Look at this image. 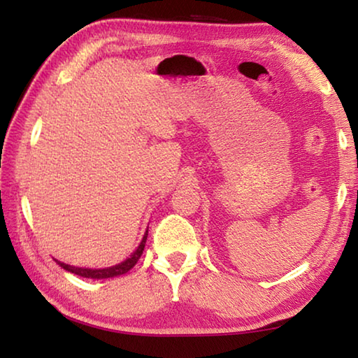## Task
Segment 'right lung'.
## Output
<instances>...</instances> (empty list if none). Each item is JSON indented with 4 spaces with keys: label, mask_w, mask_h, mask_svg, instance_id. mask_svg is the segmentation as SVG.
I'll return each mask as SVG.
<instances>
[{
    "label": "right lung",
    "mask_w": 358,
    "mask_h": 358,
    "mask_svg": "<svg viewBox=\"0 0 358 358\" xmlns=\"http://www.w3.org/2000/svg\"><path fill=\"white\" fill-rule=\"evenodd\" d=\"M147 235L148 232L143 235L142 238V243L138 245L137 250L132 252V256L129 259H126L124 262H121L115 266H108V268H102V270H92V268H78V266H72V265H66L63 262H58L57 264L64 268L66 271H71V273L78 275V276H83V278H93V280H104V278H113V276H120V275H124L128 273V271L132 268L137 264V260L141 259L142 252H143V248H145V241H147Z\"/></svg>",
    "instance_id": "1"
}]
</instances>
